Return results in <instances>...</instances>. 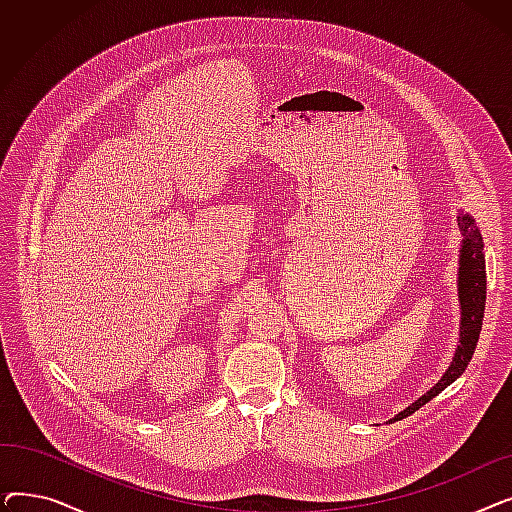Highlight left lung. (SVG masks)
Returning a JSON list of instances; mask_svg holds the SVG:
<instances>
[{"instance_id":"8db88e82","label":"left lung","mask_w":512,"mask_h":512,"mask_svg":"<svg viewBox=\"0 0 512 512\" xmlns=\"http://www.w3.org/2000/svg\"><path fill=\"white\" fill-rule=\"evenodd\" d=\"M459 228L463 234L461 257H459V303H461V334L459 346L452 357L450 367L442 375V380L429 388L411 407L400 411L394 421L405 419L421 409L425 402L438 396L446 386H450L467 369L481 332L483 309H486V257H483V240L475 226V220L467 213L459 215Z\"/></svg>"}]
</instances>
